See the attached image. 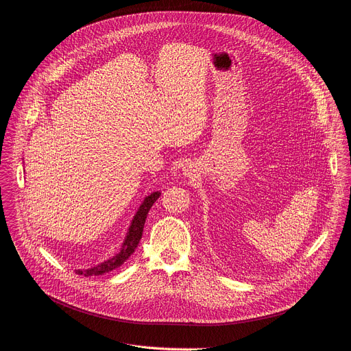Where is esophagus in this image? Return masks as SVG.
<instances>
[{"label":"esophagus","instance_id":"34e87169","mask_svg":"<svg viewBox=\"0 0 351 351\" xmlns=\"http://www.w3.org/2000/svg\"><path fill=\"white\" fill-rule=\"evenodd\" d=\"M184 175H187V176H190V171H189V169H184Z\"/></svg>","mask_w":351,"mask_h":351}]
</instances>
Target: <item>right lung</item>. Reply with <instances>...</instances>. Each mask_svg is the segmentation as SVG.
Returning a JSON list of instances; mask_svg holds the SVG:
<instances>
[{"label":"right lung","mask_w":351,"mask_h":351,"mask_svg":"<svg viewBox=\"0 0 351 351\" xmlns=\"http://www.w3.org/2000/svg\"><path fill=\"white\" fill-rule=\"evenodd\" d=\"M161 195L160 191H154L150 195H147L145 198V201L142 202V205L139 206L138 212L135 213L132 221H131V226L128 228V232H127V237L123 243V247H121V251L119 254H115L112 258H108L107 261L93 266V267H89V269H78L75 270V273L78 276H84V277H90V276H101L104 273H108L111 270H115L119 269L120 266H123L127 259H130V256L135 252L136 247L139 245V241L142 239V234H143V227H145V221H146V217H147V213L150 210V208L153 206V204L158 199V197Z\"/></svg>","instance_id":"obj_1"}]
</instances>
